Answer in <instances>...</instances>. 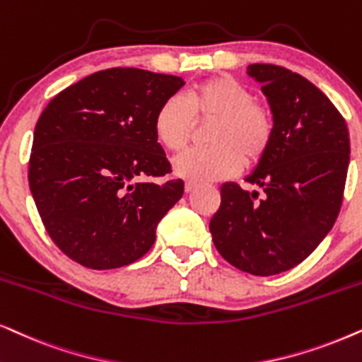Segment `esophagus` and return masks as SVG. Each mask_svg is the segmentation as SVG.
<instances>
[{
  "instance_id": "esophagus-1",
  "label": "esophagus",
  "mask_w": 362,
  "mask_h": 362,
  "mask_svg": "<svg viewBox=\"0 0 362 362\" xmlns=\"http://www.w3.org/2000/svg\"><path fill=\"white\" fill-rule=\"evenodd\" d=\"M196 187H198V185H196V182H186L185 191H186V192H192V191L196 189Z\"/></svg>"
}]
</instances>
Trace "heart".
I'll return each mask as SVG.
<instances>
[{
  "instance_id": "1",
  "label": "heart",
  "mask_w": 362,
  "mask_h": 362,
  "mask_svg": "<svg viewBox=\"0 0 362 362\" xmlns=\"http://www.w3.org/2000/svg\"><path fill=\"white\" fill-rule=\"evenodd\" d=\"M209 146L194 148L175 158L176 175L189 182L226 180L243 164L257 166L274 139L273 112L256 100L250 88L226 74L199 81L185 100L171 96L154 115V134L170 151H181L194 134L196 124H208Z\"/></svg>"
}]
</instances>
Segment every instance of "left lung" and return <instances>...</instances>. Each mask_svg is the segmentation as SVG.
<instances>
[{"label":"left lung","mask_w":362,"mask_h":362,"mask_svg":"<svg viewBox=\"0 0 362 362\" xmlns=\"http://www.w3.org/2000/svg\"><path fill=\"white\" fill-rule=\"evenodd\" d=\"M274 118L269 153L246 177L221 186L211 218L216 250L229 264L273 276L303 262L339 214L349 166V131L325 93L301 74L276 64H250Z\"/></svg>","instance_id":"1"}]
</instances>
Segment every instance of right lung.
<instances>
[{
    "mask_svg": "<svg viewBox=\"0 0 362 362\" xmlns=\"http://www.w3.org/2000/svg\"><path fill=\"white\" fill-rule=\"evenodd\" d=\"M185 81L110 68L58 93L35 128L28 181L46 231L89 269L131 264L151 250L156 226L181 199L154 134L159 105Z\"/></svg>",
    "mask_w": 362,
    "mask_h": 362,
    "instance_id": "1",
    "label": "right lung"
}]
</instances>
